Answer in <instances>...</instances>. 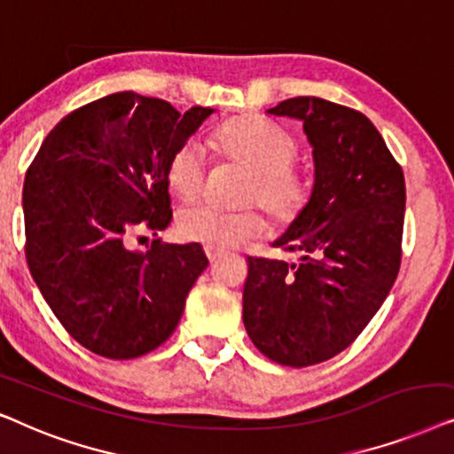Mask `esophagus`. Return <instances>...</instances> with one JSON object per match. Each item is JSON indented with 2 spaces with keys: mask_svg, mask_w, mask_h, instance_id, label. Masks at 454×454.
Segmentation results:
<instances>
[{
  "mask_svg": "<svg viewBox=\"0 0 454 454\" xmlns=\"http://www.w3.org/2000/svg\"><path fill=\"white\" fill-rule=\"evenodd\" d=\"M205 255H207V259H209V263H215L217 259H220L223 253L222 251H214V249H205Z\"/></svg>",
  "mask_w": 454,
  "mask_h": 454,
  "instance_id": "34e87169",
  "label": "esophagus"
}]
</instances>
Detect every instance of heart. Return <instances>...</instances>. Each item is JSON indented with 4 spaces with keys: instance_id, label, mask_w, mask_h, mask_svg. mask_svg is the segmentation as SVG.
Instances as JSON below:
<instances>
[{
    "instance_id": "b5f03b06",
    "label": "heart",
    "mask_w": 454,
    "mask_h": 454,
    "mask_svg": "<svg viewBox=\"0 0 454 454\" xmlns=\"http://www.w3.org/2000/svg\"><path fill=\"white\" fill-rule=\"evenodd\" d=\"M214 145L226 160L251 172L243 189L245 205H259L278 231H286L303 217L311 189L303 174L293 166L299 147L288 132L263 120L247 118L223 126L214 137ZM203 183L201 149L195 143H186L170 160L168 186L180 201L192 203L201 195ZM176 231L186 243L231 251L262 239L268 223L255 209L217 211L201 205L178 215Z\"/></svg>"
}]
</instances>
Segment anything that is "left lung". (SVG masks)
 I'll list each match as a JSON object with an SVG mask.
<instances>
[{
  "mask_svg": "<svg viewBox=\"0 0 454 454\" xmlns=\"http://www.w3.org/2000/svg\"><path fill=\"white\" fill-rule=\"evenodd\" d=\"M268 114L303 122L316 184L303 217L274 243L299 262L247 259L243 322L274 364L309 367L350 347L388 297L403 257L404 176L353 107L293 97Z\"/></svg>",
  "mask_w": 454,
  "mask_h": 454,
  "instance_id": "obj_1",
  "label": "left lung"
}]
</instances>
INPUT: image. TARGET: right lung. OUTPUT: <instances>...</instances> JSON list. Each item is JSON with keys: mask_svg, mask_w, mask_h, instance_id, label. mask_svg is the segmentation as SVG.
<instances>
[{"mask_svg": "<svg viewBox=\"0 0 454 454\" xmlns=\"http://www.w3.org/2000/svg\"><path fill=\"white\" fill-rule=\"evenodd\" d=\"M211 112L132 90L101 97L59 120L27 170L28 270L66 332L99 357L164 344L207 268L197 243L135 245L172 222L168 166Z\"/></svg>", "mask_w": 454, "mask_h": 454, "instance_id": "1", "label": "right lung"}]
</instances>
